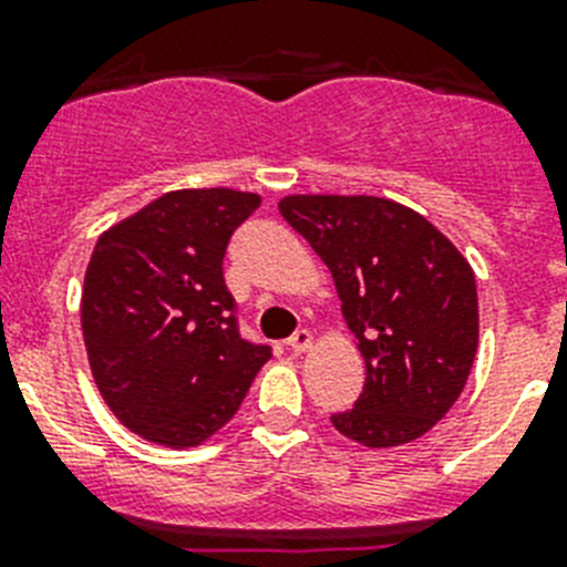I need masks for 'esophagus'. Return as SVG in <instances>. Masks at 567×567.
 <instances>
[{"label": "esophagus", "instance_id": "34e87169", "mask_svg": "<svg viewBox=\"0 0 567 567\" xmlns=\"http://www.w3.org/2000/svg\"><path fill=\"white\" fill-rule=\"evenodd\" d=\"M309 346H312V334H309V329H298V332L287 340V349L295 354L307 352Z\"/></svg>", "mask_w": 567, "mask_h": 567}]
</instances>
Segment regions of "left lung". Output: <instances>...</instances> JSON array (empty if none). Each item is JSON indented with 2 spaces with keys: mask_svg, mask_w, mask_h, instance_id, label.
Returning a JSON list of instances; mask_svg holds the SVG:
<instances>
[{
  "mask_svg": "<svg viewBox=\"0 0 567 567\" xmlns=\"http://www.w3.org/2000/svg\"><path fill=\"white\" fill-rule=\"evenodd\" d=\"M280 215L334 278L365 383L332 425L369 449L423 437L457 403L477 354L468 260L423 215L372 195H289Z\"/></svg>",
  "mask_w": 567,
  "mask_h": 567,
  "instance_id": "1",
  "label": "left lung"
}]
</instances>
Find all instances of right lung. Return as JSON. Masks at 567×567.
<instances>
[{"mask_svg":"<svg viewBox=\"0 0 567 567\" xmlns=\"http://www.w3.org/2000/svg\"><path fill=\"white\" fill-rule=\"evenodd\" d=\"M258 204L238 189H175L93 249L82 292L90 369L110 412L150 443H204L272 358L240 338L224 280L229 238Z\"/></svg>","mask_w":567,"mask_h":567,"instance_id":"right-lung-1","label":"right lung"}]
</instances>
